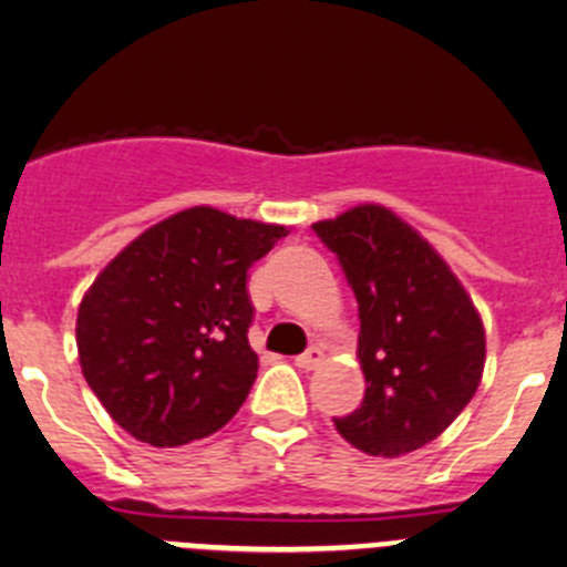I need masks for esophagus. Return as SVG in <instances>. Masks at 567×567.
<instances>
[{
  "label": "esophagus",
  "instance_id": "esophagus-1",
  "mask_svg": "<svg viewBox=\"0 0 567 567\" xmlns=\"http://www.w3.org/2000/svg\"><path fill=\"white\" fill-rule=\"evenodd\" d=\"M321 360H323V349H321V346H310V349H307L305 354L296 357V365L307 368V371H310V368H316Z\"/></svg>",
  "mask_w": 567,
  "mask_h": 567
}]
</instances>
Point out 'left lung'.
<instances>
[{"label": "left lung", "instance_id": "8db88e82", "mask_svg": "<svg viewBox=\"0 0 567 567\" xmlns=\"http://www.w3.org/2000/svg\"><path fill=\"white\" fill-rule=\"evenodd\" d=\"M338 255L360 307V410L334 430L371 457H401L435 441L474 399L485 327L463 282L426 238L382 205L312 224Z\"/></svg>", "mask_w": 567, "mask_h": 567}]
</instances>
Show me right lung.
<instances>
[{"label":"right lung","mask_w":567,"mask_h":567,"mask_svg":"<svg viewBox=\"0 0 567 567\" xmlns=\"http://www.w3.org/2000/svg\"><path fill=\"white\" fill-rule=\"evenodd\" d=\"M288 229L188 207L102 268L76 312L82 377L121 430L157 449L233 421L257 379L249 268Z\"/></svg>","instance_id":"obj_1"}]
</instances>
